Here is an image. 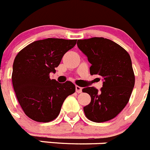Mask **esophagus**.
Returning a JSON list of instances; mask_svg holds the SVG:
<instances>
[{
    "instance_id": "1",
    "label": "esophagus",
    "mask_w": 150,
    "mask_h": 150,
    "mask_svg": "<svg viewBox=\"0 0 150 150\" xmlns=\"http://www.w3.org/2000/svg\"><path fill=\"white\" fill-rule=\"evenodd\" d=\"M82 89L83 88L79 86H76V92L77 93H82Z\"/></svg>"
}]
</instances>
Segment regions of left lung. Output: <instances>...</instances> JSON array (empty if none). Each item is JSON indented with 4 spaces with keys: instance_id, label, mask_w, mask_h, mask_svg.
<instances>
[{
    "instance_id": "1",
    "label": "left lung",
    "mask_w": 150,
    "mask_h": 150,
    "mask_svg": "<svg viewBox=\"0 0 150 150\" xmlns=\"http://www.w3.org/2000/svg\"><path fill=\"white\" fill-rule=\"evenodd\" d=\"M78 48L87 56L90 74L103 78V86L83 89L91 102L83 107L86 117L93 122L113 119L129 102L135 83L130 54L113 41L102 37L79 39Z\"/></svg>"
}]
</instances>
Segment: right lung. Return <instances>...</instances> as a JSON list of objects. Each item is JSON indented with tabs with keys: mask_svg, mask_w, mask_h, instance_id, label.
<instances>
[{
	"mask_svg": "<svg viewBox=\"0 0 150 150\" xmlns=\"http://www.w3.org/2000/svg\"><path fill=\"white\" fill-rule=\"evenodd\" d=\"M76 39L48 38L28 45L16 56L13 65L12 83L24 113L38 122L56 118L67 97L75 93L72 82L60 83L51 80L63 56L74 48Z\"/></svg>",
	"mask_w": 150,
	"mask_h": 150,
	"instance_id": "right-lung-1",
	"label": "right lung"
}]
</instances>
